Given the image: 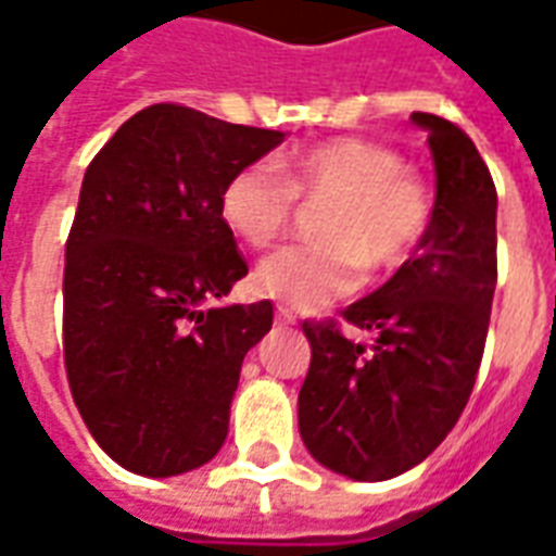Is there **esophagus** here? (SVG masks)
<instances>
[{"instance_id":"34e87169","label":"esophagus","mask_w":556,"mask_h":556,"mask_svg":"<svg viewBox=\"0 0 556 556\" xmlns=\"http://www.w3.org/2000/svg\"><path fill=\"white\" fill-rule=\"evenodd\" d=\"M277 321H279V325H294V321H298V315L291 313V309H286V306H279Z\"/></svg>"}]
</instances>
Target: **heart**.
<instances>
[{
  "instance_id": "b5f03b06",
  "label": "heart",
  "mask_w": 556,
  "mask_h": 556,
  "mask_svg": "<svg viewBox=\"0 0 556 556\" xmlns=\"http://www.w3.org/2000/svg\"><path fill=\"white\" fill-rule=\"evenodd\" d=\"M294 199L325 202L315 235L267 255L253 286L270 301L303 313L349 298L375 274H393L417 253L431 219V195L405 169L396 151L366 139H327L291 151L277 166L247 163L223 184L219 217L253 250H265L289 229Z\"/></svg>"
}]
</instances>
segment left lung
<instances>
[{
	"instance_id": "left-lung-1",
	"label": "left lung",
	"mask_w": 556,
	"mask_h": 556,
	"mask_svg": "<svg viewBox=\"0 0 556 556\" xmlns=\"http://www.w3.org/2000/svg\"><path fill=\"white\" fill-rule=\"evenodd\" d=\"M429 134L434 207L414 258L351 303L345 321L375 333L366 351L327 321H306L313 361L298 429L318 465L357 482L417 467L462 417L497 286V190L462 127L414 113Z\"/></svg>"
}]
</instances>
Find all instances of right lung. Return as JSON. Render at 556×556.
Here are the masks:
<instances>
[{"mask_svg":"<svg viewBox=\"0 0 556 556\" xmlns=\"http://www.w3.org/2000/svg\"><path fill=\"white\" fill-rule=\"evenodd\" d=\"M282 130L154 103L91 160L65 247V366L91 438L139 477L207 465L270 301H223L247 262L219 217L231 172Z\"/></svg>","mask_w":556,"mask_h":556,"instance_id":"1","label":"right lung"}]
</instances>
